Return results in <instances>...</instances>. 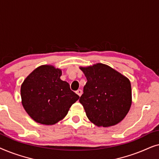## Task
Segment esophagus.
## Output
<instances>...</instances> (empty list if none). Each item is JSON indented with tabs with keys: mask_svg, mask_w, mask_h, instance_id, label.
<instances>
[{
	"mask_svg": "<svg viewBox=\"0 0 159 159\" xmlns=\"http://www.w3.org/2000/svg\"><path fill=\"white\" fill-rule=\"evenodd\" d=\"M76 93H77V94L80 97V96H81L82 93V91L81 90H77V91H76Z\"/></svg>",
	"mask_w": 159,
	"mask_h": 159,
	"instance_id": "1",
	"label": "esophagus"
}]
</instances>
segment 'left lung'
Here are the masks:
<instances>
[{
  "label": "left lung",
  "mask_w": 159,
  "mask_h": 159,
  "mask_svg": "<svg viewBox=\"0 0 159 159\" xmlns=\"http://www.w3.org/2000/svg\"><path fill=\"white\" fill-rule=\"evenodd\" d=\"M80 69L88 80L80 102L89 120L103 127L114 126L122 121L132 105L129 80L101 63Z\"/></svg>",
  "instance_id": "8db88e82"
}]
</instances>
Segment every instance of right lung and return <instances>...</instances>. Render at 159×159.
Segmentation results:
<instances>
[{
    "mask_svg": "<svg viewBox=\"0 0 159 159\" xmlns=\"http://www.w3.org/2000/svg\"><path fill=\"white\" fill-rule=\"evenodd\" d=\"M61 69L42 65L32 71L21 85V103L36 122L55 125L66 116L80 96L68 82L60 79Z\"/></svg>",
    "mask_w": 159,
    "mask_h": 159,
    "instance_id": "right-lung-1",
    "label": "right lung"
}]
</instances>
